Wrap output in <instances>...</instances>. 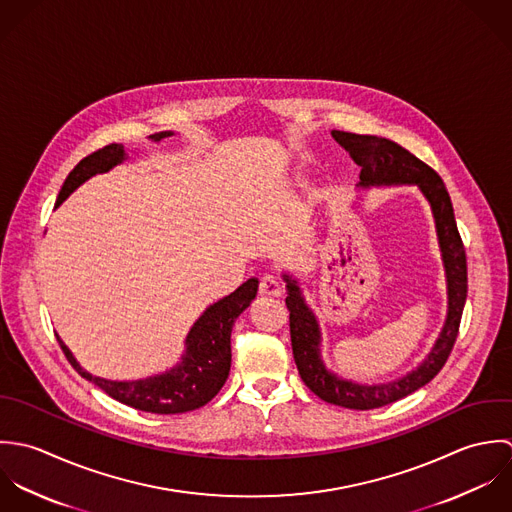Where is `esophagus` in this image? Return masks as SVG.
Returning a JSON list of instances; mask_svg holds the SVG:
<instances>
[{
    "label": "esophagus",
    "mask_w": 512,
    "mask_h": 512,
    "mask_svg": "<svg viewBox=\"0 0 512 512\" xmlns=\"http://www.w3.org/2000/svg\"><path fill=\"white\" fill-rule=\"evenodd\" d=\"M259 293L265 295V297H281L283 295V285L277 277L265 275L259 283Z\"/></svg>",
    "instance_id": "obj_1"
}]
</instances>
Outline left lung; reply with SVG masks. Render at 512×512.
<instances>
[{"label":"left lung","instance_id":"8db88e82","mask_svg":"<svg viewBox=\"0 0 512 512\" xmlns=\"http://www.w3.org/2000/svg\"><path fill=\"white\" fill-rule=\"evenodd\" d=\"M332 138L362 166L358 190L415 186L431 207L437 243L447 283V316L423 362L402 378L384 384H358L332 372L322 360V330L318 316L305 299L299 279L283 273L287 307L291 310V342L299 374L320 400L348 409H374L394 404L431 382L447 362L457 338L467 299V259L457 231L451 198L443 180L419 158L394 140L332 130Z\"/></svg>","mask_w":512,"mask_h":512}]
</instances>
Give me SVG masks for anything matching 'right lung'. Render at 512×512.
<instances>
[{
	"label": "right lung",
	"instance_id": "add662e5",
	"mask_svg": "<svg viewBox=\"0 0 512 512\" xmlns=\"http://www.w3.org/2000/svg\"><path fill=\"white\" fill-rule=\"evenodd\" d=\"M174 136L172 130L150 134L152 142ZM128 160L122 144H108L83 158L67 176L57 204L61 205L79 186L97 174H106ZM259 281L249 279L231 295L219 299L202 312L184 340V354L176 366L142 380H106L87 372L67 344L57 336L71 366L89 382L99 386L116 402L148 413H184L202 408L223 388L231 368V330L239 314L257 297Z\"/></svg>",
	"mask_w": 512,
	"mask_h": 512
}]
</instances>
